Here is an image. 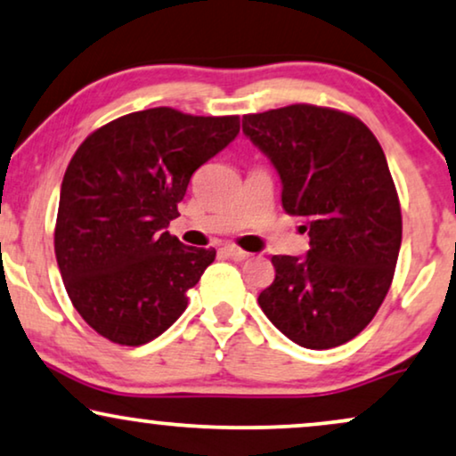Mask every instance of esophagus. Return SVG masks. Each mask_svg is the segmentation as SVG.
I'll use <instances>...</instances> for the list:
<instances>
[{"label": "esophagus", "instance_id": "34e87169", "mask_svg": "<svg viewBox=\"0 0 456 456\" xmlns=\"http://www.w3.org/2000/svg\"><path fill=\"white\" fill-rule=\"evenodd\" d=\"M223 255L227 258H232V261H244V258H248L246 250H241V248L232 246V244H227L223 248Z\"/></svg>", "mask_w": 456, "mask_h": 456}]
</instances>
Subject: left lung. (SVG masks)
Segmentation results:
<instances>
[{
	"instance_id": "obj_1",
	"label": "left lung",
	"mask_w": 456,
	"mask_h": 456,
	"mask_svg": "<svg viewBox=\"0 0 456 456\" xmlns=\"http://www.w3.org/2000/svg\"><path fill=\"white\" fill-rule=\"evenodd\" d=\"M241 130L278 170L284 210L309 232L307 255L271 258L275 280L258 305L301 347H338L377 315L400 255L383 149L354 115L315 105L244 115Z\"/></svg>"
}]
</instances>
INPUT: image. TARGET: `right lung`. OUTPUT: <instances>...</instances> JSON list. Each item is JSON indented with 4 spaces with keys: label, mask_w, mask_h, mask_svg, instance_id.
<instances>
[{
    "label": "right lung",
    "mask_w": 456,
    "mask_h": 456,
    "mask_svg": "<svg viewBox=\"0 0 456 456\" xmlns=\"http://www.w3.org/2000/svg\"><path fill=\"white\" fill-rule=\"evenodd\" d=\"M238 132V115L155 107L113 119L75 151L62 178L54 252L73 307L101 337L138 347L187 309V290L216 250L185 246L166 229L193 172Z\"/></svg>",
    "instance_id": "obj_1"
}]
</instances>
